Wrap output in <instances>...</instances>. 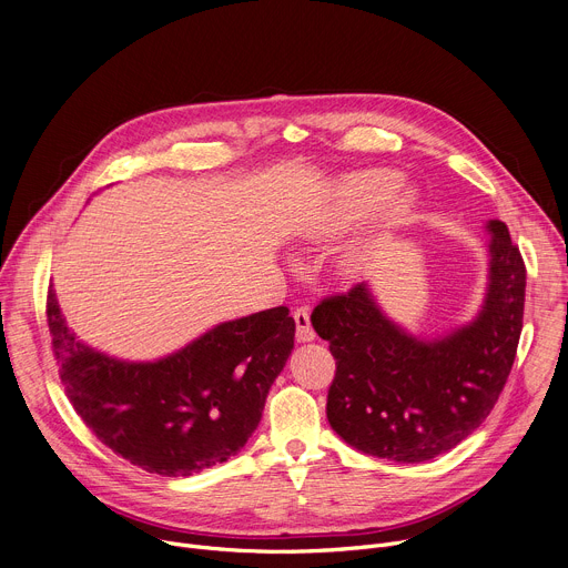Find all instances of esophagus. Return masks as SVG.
<instances>
[{
  "label": "esophagus",
  "mask_w": 568,
  "mask_h": 568,
  "mask_svg": "<svg viewBox=\"0 0 568 568\" xmlns=\"http://www.w3.org/2000/svg\"><path fill=\"white\" fill-rule=\"evenodd\" d=\"M294 321H296V339L298 342L305 344V342H312L316 337L312 323H310V312L305 307H298L294 312Z\"/></svg>",
  "instance_id": "1"
}]
</instances>
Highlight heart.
Returning <instances> with one entry per match:
<instances>
[{
	"instance_id": "obj_1",
	"label": "heart",
	"mask_w": 568,
	"mask_h": 568,
	"mask_svg": "<svg viewBox=\"0 0 568 568\" xmlns=\"http://www.w3.org/2000/svg\"><path fill=\"white\" fill-rule=\"evenodd\" d=\"M402 173L393 169H366L339 178L303 222V237L310 242H331L377 215L371 233L348 247L339 261L342 270L351 276L366 272L384 240L407 224L418 206V193L402 189Z\"/></svg>"
}]
</instances>
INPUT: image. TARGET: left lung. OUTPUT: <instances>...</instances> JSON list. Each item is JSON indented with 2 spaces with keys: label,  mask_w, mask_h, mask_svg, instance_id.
Masks as SVG:
<instances>
[{
  "label": "left lung",
  "mask_w": 568,
  "mask_h": 568,
  "mask_svg": "<svg viewBox=\"0 0 568 568\" xmlns=\"http://www.w3.org/2000/svg\"><path fill=\"white\" fill-rule=\"evenodd\" d=\"M488 285L476 316L438 337L395 323L368 283L321 301L312 326L337 373L328 423L351 447L395 463L454 449L490 416L524 326L526 267L508 226L488 220Z\"/></svg>",
  "instance_id": "left-lung-1"
}]
</instances>
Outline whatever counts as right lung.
Returning <instances> with one entry per match:
<instances>
[{
  "instance_id": "obj_1",
  "label": "right lung",
  "mask_w": 568,
  "mask_h": 568,
  "mask_svg": "<svg viewBox=\"0 0 568 568\" xmlns=\"http://www.w3.org/2000/svg\"><path fill=\"white\" fill-rule=\"evenodd\" d=\"M47 318L75 414L114 454L161 476L197 474L245 447L296 331L281 305L217 323L166 357L128 362L78 339L53 287Z\"/></svg>"
}]
</instances>
